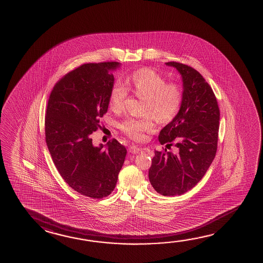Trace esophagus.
<instances>
[{
    "label": "esophagus",
    "instance_id": "34e87169",
    "mask_svg": "<svg viewBox=\"0 0 263 263\" xmlns=\"http://www.w3.org/2000/svg\"><path fill=\"white\" fill-rule=\"evenodd\" d=\"M129 152L131 153L136 154V153H138V152H142V148L139 147H136V146H132V147H129Z\"/></svg>",
    "mask_w": 263,
    "mask_h": 263
}]
</instances>
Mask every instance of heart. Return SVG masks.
Masks as SVG:
<instances>
[{
	"mask_svg": "<svg viewBox=\"0 0 263 263\" xmlns=\"http://www.w3.org/2000/svg\"><path fill=\"white\" fill-rule=\"evenodd\" d=\"M127 87L114 84L109 93L111 111L119 112L125 108L128 90L143 99L140 118L127 117L120 123V129L137 141L145 138V134L153 129V118L159 123H169L179 112L184 91L177 82H166L162 74L151 68L135 71L126 80Z\"/></svg>",
	"mask_w": 263,
	"mask_h": 263,
	"instance_id": "b5f03b06",
	"label": "heart"
}]
</instances>
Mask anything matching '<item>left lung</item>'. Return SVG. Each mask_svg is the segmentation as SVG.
Wrapping results in <instances>:
<instances>
[{"label":"left lung","instance_id":"left-lung-1","mask_svg":"<svg viewBox=\"0 0 263 263\" xmlns=\"http://www.w3.org/2000/svg\"><path fill=\"white\" fill-rule=\"evenodd\" d=\"M182 74L184 100L174 120L160 132L159 141L177 147L155 152L148 170L153 189L162 196L187 192L206 174L216 155L220 110L215 94L201 74L178 62H168Z\"/></svg>","mask_w":263,"mask_h":263}]
</instances>
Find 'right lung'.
Listing matches in <instances>:
<instances>
[{
  "instance_id": "add662e5",
  "label": "right lung",
  "mask_w": 263,
  "mask_h": 263,
  "mask_svg": "<svg viewBox=\"0 0 263 263\" xmlns=\"http://www.w3.org/2000/svg\"><path fill=\"white\" fill-rule=\"evenodd\" d=\"M117 62L87 63L65 74L51 90L45 116V139L65 183L91 198L109 196L116 187L126 155L116 139L94 147L90 135L109 106Z\"/></svg>"
}]
</instances>
